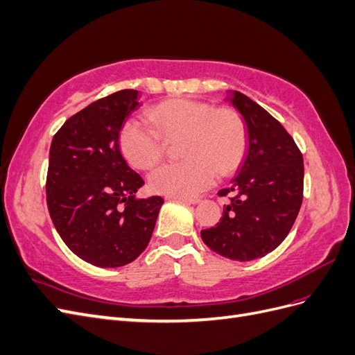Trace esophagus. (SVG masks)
Wrapping results in <instances>:
<instances>
[{
	"label": "esophagus",
	"instance_id": "esophagus-1",
	"mask_svg": "<svg viewBox=\"0 0 355 355\" xmlns=\"http://www.w3.org/2000/svg\"><path fill=\"white\" fill-rule=\"evenodd\" d=\"M168 198H173V200H179V201H184L187 204H198L201 200L200 198H185V197H168Z\"/></svg>",
	"mask_w": 355,
	"mask_h": 355
}]
</instances>
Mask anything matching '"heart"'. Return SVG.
<instances>
[{
  "label": "heart",
  "instance_id": "heart-1",
  "mask_svg": "<svg viewBox=\"0 0 355 355\" xmlns=\"http://www.w3.org/2000/svg\"><path fill=\"white\" fill-rule=\"evenodd\" d=\"M155 130L141 121L127 120L118 142L127 163L149 170L164 155V141L182 136L180 163L164 164L149 175V188L167 197L197 196L210 188L218 173L227 176L241 164L247 135L241 116L227 106L176 98L148 111Z\"/></svg>",
  "mask_w": 355,
  "mask_h": 355
}]
</instances>
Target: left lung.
Returning a JSON list of instances; mask_svg holds the SVG:
<instances>
[{
	"mask_svg": "<svg viewBox=\"0 0 355 355\" xmlns=\"http://www.w3.org/2000/svg\"><path fill=\"white\" fill-rule=\"evenodd\" d=\"M228 101L244 118L249 146L220 220L201 239L218 254L247 262L275 250L292 230L304 198V158L293 137L261 105L240 92Z\"/></svg>",
	"mask_w": 355,
	"mask_h": 355,
	"instance_id": "left-lung-1",
	"label": "left lung"
}]
</instances>
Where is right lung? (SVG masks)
Wrapping results in <instances>:
<instances>
[{"label": "right lung", "mask_w": 355, "mask_h": 355, "mask_svg": "<svg viewBox=\"0 0 355 355\" xmlns=\"http://www.w3.org/2000/svg\"><path fill=\"white\" fill-rule=\"evenodd\" d=\"M137 90L85 106L53 136L46 182L50 218L72 253L101 268L133 262L151 240L161 197L136 198L145 182L120 151L121 125Z\"/></svg>", "instance_id": "right-lung-1"}]
</instances>
